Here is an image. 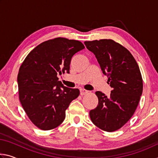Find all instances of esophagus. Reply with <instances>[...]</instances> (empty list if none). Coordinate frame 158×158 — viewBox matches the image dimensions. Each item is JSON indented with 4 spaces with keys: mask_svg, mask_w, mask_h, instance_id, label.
Wrapping results in <instances>:
<instances>
[{
    "mask_svg": "<svg viewBox=\"0 0 158 158\" xmlns=\"http://www.w3.org/2000/svg\"><path fill=\"white\" fill-rule=\"evenodd\" d=\"M88 93H89V90H85V89H80V94H81V95H84L87 94Z\"/></svg>",
    "mask_w": 158,
    "mask_h": 158,
    "instance_id": "34e87169",
    "label": "esophagus"
}]
</instances>
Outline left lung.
Wrapping results in <instances>:
<instances>
[{"label":"left lung","mask_w":158,"mask_h":158,"mask_svg":"<svg viewBox=\"0 0 158 158\" xmlns=\"http://www.w3.org/2000/svg\"><path fill=\"white\" fill-rule=\"evenodd\" d=\"M98 61L107 83L113 89L109 96L100 91L97 107L90 111L92 122L101 130L114 132L129 121L143 91L142 77L130 52L112 40L84 42Z\"/></svg>","instance_id":"8db88e82"}]
</instances>
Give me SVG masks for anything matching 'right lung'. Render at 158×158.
<instances>
[{
	"mask_svg": "<svg viewBox=\"0 0 158 158\" xmlns=\"http://www.w3.org/2000/svg\"><path fill=\"white\" fill-rule=\"evenodd\" d=\"M84 48L78 40L58 37L37 45L21 64L17 77L19 100L40 129L60 125L69 104L79 96L78 89L64 86L58 75L69 73L72 58Z\"/></svg>",
	"mask_w": 158,
	"mask_h": 158,
	"instance_id": "add662e5",
	"label": "right lung"
}]
</instances>
